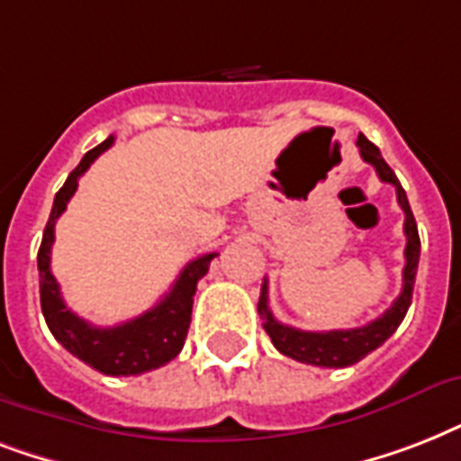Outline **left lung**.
<instances>
[{
    "instance_id": "8db88e82",
    "label": "left lung",
    "mask_w": 461,
    "mask_h": 461,
    "mask_svg": "<svg viewBox=\"0 0 461 461\" xmlns=\"http://www.w3.org/2000/svg\"><path fill=\"white\" fill-rule=\"evenodd\" d=\"M358 153L364 158V162L375 167L380 181L393 184L397 188V203L404 210V234H407V249H404V273H402V294L394 299V303L387 308L385 313L371 321L364 328L351 330H328V332H306V330L289 328L282 325L280 321H275L273 311L267 306V280L260 287L258 299V313L263 318V328L270 335L277 351H282L285 357H292L294 361L311 366H325V368H344L361 361L368 357L373 349H378L380 344L385 342L387 337L393 335L394 330L400 328V322L404 321L409 306H411V292H414L416 267H419V256H421V239H419V230H416V220L409 208L407 194L397 181L394 172L390 169L380 150L373 146L371 140L366 139L364 133H358Z\"/></svg>"
}]
</instances>
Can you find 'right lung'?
<instances>
[{"instance_id":"add662e5","label":"right lung","mask_w":461,"mask_h":461,"mask_svg":"<svg viewBox=\"0 0 461 461\" xmlns=\"http://www.w3.org/2000/svg\"><path fill=\"white\" fill-rule=\"evenodd\" d=\"M114 143V136L103 140L100 146L83 155L74 172L68 174L64 186L54 195L52 212L45 224L42 244L38 251L40 270V306L45 315L47 328L54 339L78 357L90 368L104 373V375H139V373L153 371L159 366L169 364L184 347L188 325H191V308H194L195 285L203 275L208 273L210 260L217 253H205L191 260L174 282V287L159 299L150 311H146L133 321H126L114 328H95L88 321L67 308L61 299L59 285L50 270V253L54 244V222L67 210V203L78 188L81 174L95 162L107 148Z\"/></svg>"}]
</instances>
